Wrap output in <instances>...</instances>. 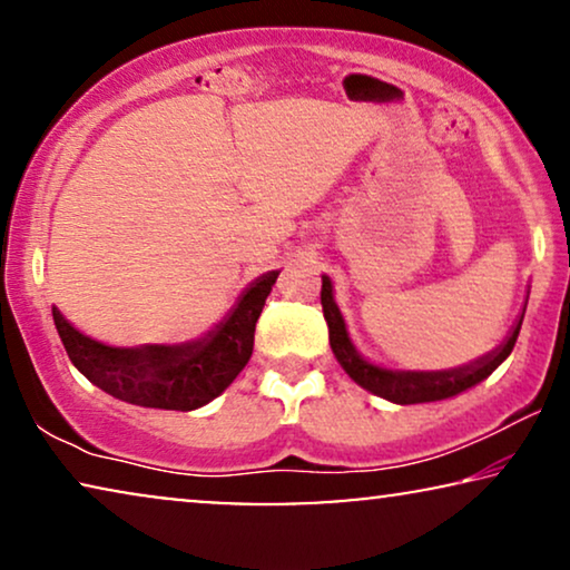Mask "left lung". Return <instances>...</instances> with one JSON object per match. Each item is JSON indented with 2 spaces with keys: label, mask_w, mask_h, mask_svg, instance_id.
<instances>
[{
  "label": "left lung",
  "mask_w": 570,
  "mask_h": 570,
  "mask_svg": "<svg viewBox=\"0 0 570 570\" xmlns=\"http://www.w3.org/2000/svg\"><path fill=\"white\" fill-rule=\"evenodd\" d=\"M322 306H324V318L326 326H330V345L332 353L337 357L342 368L347 371V376L368 389L371 394L384 396V400L394 404H420V402H441L451 400V396L466 392V389L478 386L480 381H485L490 373H493L498 365H501L505 357L511 355L513 345H517L519 330H521V316L509 340L503 342L501 347L493 350V353L480 357L470 365H462V368L454 371H433V373H417V371H386L379 368L368 361H363L353 347V342L347 337L345 318H342L337 303L332 298V279L322 277Z\"/></svg>",
  "instance_id": "8db88e82"
}]
</instances>
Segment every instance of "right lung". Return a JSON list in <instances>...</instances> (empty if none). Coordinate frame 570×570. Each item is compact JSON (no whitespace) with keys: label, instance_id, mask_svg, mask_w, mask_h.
Here are the masks:
<instances>
[{"label":"right lung","instance_id":"add662e5","mask_svg":"<svg viewBox=\"0 0 570 570\" xmlns=\"http://www.w3.org/2000/svg\"><path fill=\"white\" fill-rule=\"evenodd\" d=\"M275 279L277 272L256 279L215 332L189 345L108 347L77 332L57 308L53 324L75 368L114 400L145 410L189 412L213 402L244 371L254 350L256 318Z\"/></svg>","mask_w":570,"mask_h":570}]
</instances>
